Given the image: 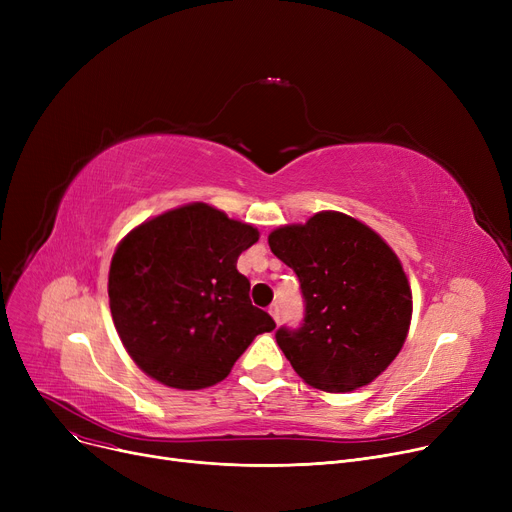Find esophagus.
Masks as SVG:
<instances>
[{
    "mask_svg": "<svg viewBox=\"0 0 512 512\" xmlns=\"http://www.w3.org/2000/svg\"><path fill=\"white\" fill-rule=\"evenodd\" d=\"M270 315L274 317V321H276V324H278V321H280V307L274 303V305H270Z\"/></svg>",
    "mask_w": 512,
    "mask_h": 512,
    "instance_id": "34e87169",
    "label": "esophagus"
}]
</instances>
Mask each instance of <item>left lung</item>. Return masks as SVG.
<instances>
[{"label":"left lung","instance_id":"obj_1","mask_svg":"<svg viewBox=\"0 0 512 512\" xmlns=\"http://www.w3.org/2000/svg\"><path fill=\"white\" fill-rule=\"evenodd\" d=\"M272 253L299 276L305 324L278 346L309 386L351 392L371 384L407 340L413 294L388 242L340 211L276 228Z\"/></svg>","mask_w":512,"mask_h":512}]
</instances>
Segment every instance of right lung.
I'll list each match as a JSON object with an SVG mask.
<instances>
[{
	"instance_id": "right-lung-1",
	"label": "right lung",
	"mask_w": 512,
	"mask_h": 512,
	"mask_svg": "<svg viewBox=\"0 0 512 512\" xmlns=\"http://www.w3.org/2000/svg\"><path fill=\"white\" fill-rule=\"evenodd\" d=\"M259 240L251 224L207 203L170 209L116 247L107 294L130 359L155 382L201 390L222 382L274 319L251 305L236 261Z\"/></svg>"
}]
</instances>
